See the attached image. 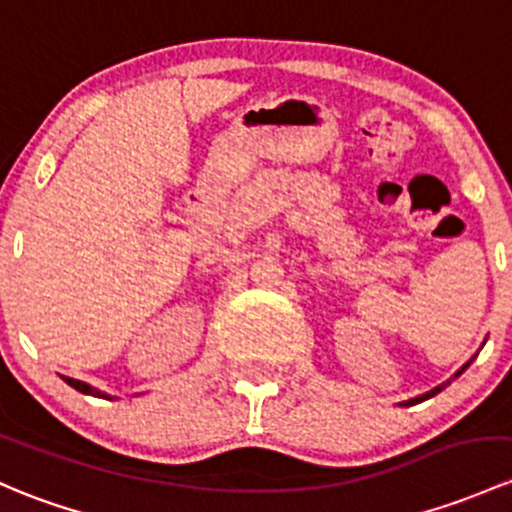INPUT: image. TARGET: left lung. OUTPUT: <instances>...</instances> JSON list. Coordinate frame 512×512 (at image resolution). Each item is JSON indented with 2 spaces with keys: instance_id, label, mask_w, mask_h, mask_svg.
Masks as SVG:
<instances>
[{
  "instance_id": "obj_1",
  "label": "left lung",
  "mask_w": 512,
  "mask_h": 512,
  "mask_svg": "<svg viewBox=\"0 0 512 512\" xmlns=\"http://www.w3.org/2000/svg\"><path fill=\"white\" fill-rule=\"evenodd\" d=\"M473 358H476V355H473ZM473 358H471V360H473ZM471 360H469V363H466V365H461V368H459V370H456V373H454V378H459V375H461V373H464V370H466V368H469V365H471ZM454 378H451V380H454ZM451 380H446V383H441V385H437V387H434V390L424 392V395H419V397H412V400H407V402H400V407H410V405H417V402H422V400H429V397L439 395V392H441V390H444V387H446V385H449V383H451Z\"/></svg>"
}]
</instances>
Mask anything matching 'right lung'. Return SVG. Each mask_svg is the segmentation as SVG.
Listing matches in <instances>:
<instances>
[{
    "label": "right lung",
    "mask_w": 512,
    "mask_h": 512,
    "mask_svg": "<svg viewBox=\"0 0 512 512\" xmlns=\"http://www.w3.org/2000/svg\"><path fill=\"white\" fill-rule=\"evenodd\" d=\"M63 380H66V383H68V385H71V387H75V390H78V392H83V395H93V397H102V400H117V397L107 395V392H102V390H98V387H93V385L83 383V380H75V378H66V375H63Z\"/></svg>",
    "instance_id": "obj_1"
}]
</instances>
